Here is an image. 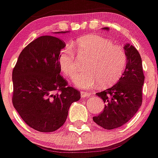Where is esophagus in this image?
<instances>
[{"mask_svg":"<svg viewBox=\"0 0 158 158\" xmlns=\"http://www.w3.org/2000/svg\"><path fill=\"white\" fill-rule=\"evenodd\" d=\"M81 98H89L90 94L88 92H85V91H81Z\"/></svg>","mask_w":158,"mask_h":158,"instance_id":"1","label":"esophagus"}]
</instances>
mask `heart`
<instances>
[{
	"label": "heart",
	"mask_w": 158,
	"mask_h": 158,
	"mask_svg": "<svg viewBox=\"0 0 158 158\" xmlns=\"http://www.w3.org/2000/svg\"><path fill=\"white\" fill-rule=\"evenodd\" d=\"M78 53L91 56L85 65V73H77L73 83L77 88L92 89L99 83L103 88L116 83L127 64L124 49L112 45V42L95 34L87 35L75 43ZM59 65L67 77H72L77 71V61L70 46H67L59 54Z\"/></svg>",
	"instance_id": "1"
}]
</instances>
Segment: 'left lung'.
<instances>
[{"label": "left lung", "instance_id": "1", "mask_svg": "<svg viewBox=\"0 0 158 158\" xmlns=\"http://www.w3.org/2000/svg\"><path fill=\"white\" fill-rule=\"evenodd\" d=\"M109 30L108 27L102 28ZM125 71L118 81L110 88L96 93L105 105L103 112L93 120L106 130L118 128L131 119L142 104V88L144 83L142 60L137 49L127 43Z\"/></svg>", "mask_w": 158, "mask_h": 158}]
</instances>
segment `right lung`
I'll return each instance as SVG.
<instances>
[{"mask_svg":"<svg viewBox=\"0 0 158 158\" xmlns=\"http://www.w3.org/2000/svg\"><path fill=\"white\" fill-rule=\"evenodd\" d=\"M65 46L55 35L39 37L22 51L13 70V106L27 125L39 132L62 127L70 106L81 98L80 91L67 86L60 74L59 54Z\"/></svg>","mask_w":158,"mask_h":158,"instance_id":"obj_1","label":"right lung"}]
</instances>
